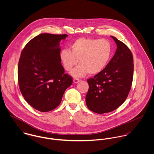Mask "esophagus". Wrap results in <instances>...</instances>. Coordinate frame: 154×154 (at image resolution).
Masks as SVG:
<instances>
[{
	"instance_id": "1",
	"label": "esophagus",
	"mask_w": 154,
	"mask_h": 154,
	"mask_svg": "<svg viewBox=\"0 0 154 154\" xmlns=\"http://www.w3.org/2000/svg\"><path fill=\"white\" fill-rule=\"evenodd\" d=\"M73 81V82H74L75 84H76V83H78V82L80 81V79L76 78V79H74Z\"/></svg>"
}]
</instances>
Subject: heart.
Returning a JSON list of instances; mask_svg holds the SVG:
<instances>
[{
    "instance_id": "1",
    "label": "heart",
    "mask_w": 154,
    "mask_h": 154,
    "mask_svg": "<svg viewBox=\"0 0 154 154\" xmlns=\"http://www.w3.org/2000/svg\"><path fill=\"white\" fill-rule=\"evenodd\" d=\"M70 51L61 50L59 57L65 69L75 78H81L88 73L91 75L101 73L107 66L112 54V45L105 39L79 38L70 45Z\"/></svg>"
}]
</instances>
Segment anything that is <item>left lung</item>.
<instances>
[{"label": "left lung", "instance_id": "left-lung-1", "mask_svg": "<svg viewBox=\"0 0 154 154\" xmlns=\"http://www.w3.org/2000/svg\"><path fill=\"white\" fill-rule=\"evenodd\" d=\"M116 53L101 73L87 80L89 89L85 97L88 109L103 114L120 106L130 92L133 75V59L128 47L113 36Z\"/></svg>", "mask_w": 154, "mask_h": 154}]
</instances>
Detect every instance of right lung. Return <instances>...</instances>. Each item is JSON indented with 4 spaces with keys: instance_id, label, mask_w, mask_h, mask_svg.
I'll return each instance as SVG.
<instances>
[{
    "instance_id": "obj_1",
    "label": "right lung",
    "mask_w": 154,
    "mask_h": 154,
    "mask_svg": "<svg viewBox=\"0 0 154 154\" xmlns=\"http://www.w3.org/2000/svg\"><path fill=\"white\" fill-rule=\"evenodd\" d=\"M67 34L43 33L23 48L18 63L20 89L26 101L41 112L56 109L72 78L65 73L59 54L60 42Z\"/></svg>"
}]
</instances>
